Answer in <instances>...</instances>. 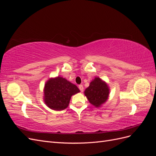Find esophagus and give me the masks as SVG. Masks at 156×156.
<instances>
[{"label":"esophagus","mask_w":156,"mask_h":156,"mask_svg":"<svg viewBox=\"0 0 156 156\" xmlns=\"http://www.w3.org/2000/svg\"><path fill=\"white\" fill-rule=\"evenodd\" d=\"M79 90H81V92H83V90H84V88H83V85H79Z\"/></svg>","instance_id":"obj_1"}]
</instances>
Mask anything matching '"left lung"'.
Masks as SVG:
<instances>
[{"instance_id": "obj_1", "label": "left lung", "mask_w": 156, "mask_h": 156, "mask_svg": "<svg viewBox=\"0 0 156 156\" xmlns=\"http://www.w3.org/2000/svg\"><path fill=\"white\" fill-rule=\"evenodd\" d=\"M110 93L108 84L99 77H96L90 83L84 94L88 101L96 107H100L107 101Z\"/></svg>"}]
</instances>
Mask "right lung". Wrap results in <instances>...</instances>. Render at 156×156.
<instances>
[{"mask_svg": "<svg viewBox=\"0 0 156 156\" xmlns=\"http://www.w3.org/2000/svg\"><path fill=\"white\" fill-rule=\"evenodd\" d=\"M80 92L75 84L58 76L49 78L44 88V101L51 109L62 111L66 108L71 98Z\"/></svg>", "mask_w": 156, "mask_h": 156, "instance_id": "1", "label": "right lung"}]
</instances>
